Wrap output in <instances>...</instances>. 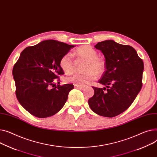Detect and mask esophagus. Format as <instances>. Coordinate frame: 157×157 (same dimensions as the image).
<instances>
[{
    "instance_id": "34e87169",
    "label": "esophagus",
    "mask_w": 157,
    "mask_h": 157,
    "mask_svg": "<svg viewBox=\"0 0 157 157\" xmlns=\"http://www.w3.org/2000/svg\"><path fill=\"white\" fill-rule=\"evenodd\" d=\"M74 86H75V88H78V89H82V88H85L84 86H79V85H75Z\"/></svg>"
}]
</instances>
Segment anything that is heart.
Wrapping results in <instances>:
<instances>
[{"mask_svg": "<svg viewBox=\"0 0 157 157\" xmlns=\"http://www.w3.org/2000/svg\"><path fill=\"white\" fill-rule=\"evenodd\" d=\"M78 60H84L86 63L85 65L84 71L82 74H74L66 78L67 82L75 85L84 86L90 84L95 80L105 70V62L104 59L98 56L96 50L90 45H82L76 49L75 53ZM59 66L66 74H71L75 70V61L72 56L69 53L62 56L59 61Z\"/></svg>", "mask_w": 157, "mask_h": 157, "instance_id": "heart-1", "label": "heart"}]
</instances>
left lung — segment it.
Masks as SVG:
<instances>
[{
  "label": "left lung",
  "instance_id": "1",
  "mask_svg": "<svg viewBox=\"0 0 157 157\" xmlns=\"http://www.w3.org/2000/svg\"><path fill=\"white\" fill-rule=\"evenodd\" d=\"M95 47L105 57L106 70L98 81L105 87L93 86L95 93L88 104L99 116L113 117L126 110L140 91L143 61L133 47L113 40L98 42Z\"/></svg>",
  "mask_w": 157,
  "mask_h": 157
}]
</instances>
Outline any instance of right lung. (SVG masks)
<instances>
[{"mask_svg":"<svg viewBox=\"0 0 157 157\" xmlns=\"http://www.w3.org/2000/svg\"><path fill=\"white\" fill-rule=\"evenodd\" d=\"M74 45L50 40L25 48L15 63L13 75L16 95L29 113L39 118L50 117L64 105L71 84L55 85L64 71L60 58Z\"/></svg>","mask_w":157,"mask_h":157,"instance_id":"obj_1","label":"right lung"}]
</instances>
